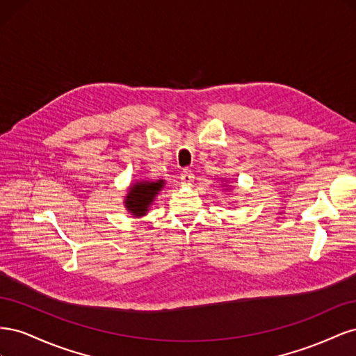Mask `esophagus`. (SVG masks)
Listing matches in <instances>:
<instances>
[{
    "instance_id": "1",
    "label": "esophagus",
    "mask_w": 356,
    "mask_h": 356,
    "mask_svg": "<svg viewBox=\"0 0 356 356\" xmlns=\"http://www.w3.org/2000/svg\"><path fill=\"white\" fill-rule=\"evenodd\" d=\"M195 181V174L191 170H184L181 174V184L182 186H191V182Z\"/></svg>"
}]
</instances>
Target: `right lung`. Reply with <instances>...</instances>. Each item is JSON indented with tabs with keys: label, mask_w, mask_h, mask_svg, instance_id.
Here are the masks:
<instances>
[{
	"label": "right lung",
	"mask_w": 356,
	"mask_h": 356,
	"mask_svg": "<svg viewBox=\"0 0 356 356\" xmlns=\"http://www.w3.org/2000/svg\"><path fill=\"white\" fill-rule=\"evenodd\" d=\"M165 181H138L129 187L127 196L124 199V207L127 212H131L134 217H144L147 211L152 207L153 200L159 195V191L163 188Z\"/></svg>",
	"instance_id": "add662e5"
}]
</instances>
